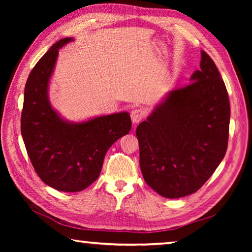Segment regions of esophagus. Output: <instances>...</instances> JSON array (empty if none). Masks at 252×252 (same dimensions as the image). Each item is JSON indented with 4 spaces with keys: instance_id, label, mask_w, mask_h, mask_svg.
Segmentation results:
<instances>
[{
    "instance_id": "1",
    "label": "esophagus",
    "mask_w": 252,
    "mask_h": 252,
    "mask_svg": "<svg viewBox=\"0 0 252 252\" xmlns=\"http://www.w3.org/2000/svg\"><path fill=\"white\" fill-rule=\"evenodd\" d=\"M146 112L143 108H136L134 110H132L131 112V119L133 123H138L143 120V118L145 117Z\"/></svg>"
}]
</instances>
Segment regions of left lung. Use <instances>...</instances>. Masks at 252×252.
Instances as JSON below:
<instances>
[{
	"label": "left lung",
	"instance_id": "1",
	"mask_svg": "<svg viewBox=\"0 0 252 252\" xmlns=\"http://www.w3.org/2000/svg\"><path fill=\"white\" fill-rule=\"evenodd\" d=\"M189 81L169 91L136 129L143 178L165 198L194 194L215 172L227 149L228 95L206 52L201 51L200 69Z\"/></svg>",
	"mask_w": 252,
	"mask_h": 252
}]
</instances>
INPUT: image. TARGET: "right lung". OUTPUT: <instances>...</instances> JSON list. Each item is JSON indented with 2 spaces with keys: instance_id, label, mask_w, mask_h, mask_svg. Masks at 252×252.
I'll return each instance as SVG.
<instances>
[{
  "instance_id": "1",
  "label": "right lung",
  "mask_w": 252,
  "mask_h": 252,
  "mask_svg": "<svg viewBox=\"0 0 252 252\" xmlns=\"http://www.w3.org/2000/svg\"><path fill=\"white\" fill-rule=\"evenodd\" d=\"M72 37L56 42L37 62L25 87L21 135L40 179L60 191H81L97 180L107 151L130 132L126 111L73 122L52 107L49 85L58 51Z\"/></svg>"
}]
</instances>
